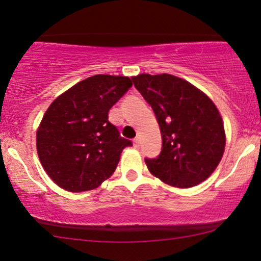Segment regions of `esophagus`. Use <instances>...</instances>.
Returning <instances> with one entry per match:
<instances>
[{"label": "esophagus", "mask_w": 261, "mask_h": 261, "mask_svg": "<svg viewBox=\"0 0 261 261\" xmlns=\"http://www.w3.org/2000/svg\"><path fill=\"white\" fill-rule=\"evenodd\" d=\"M140 138H138V137H136V138H135V140H134V147L135 148H140Z\"/></svg>", "instance_id": "obj_1"}]
</instances>
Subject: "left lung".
<instances>
[{"label": "left lung", "mask_w": 261, "mask_h": 261, "mask_svg": "<svg viewBox=\"0 0 261 261\" xmlns=\"http://www.w3.org/2000/svg\"><path fill=\"white\" fill-rule=\"evenodd\" d=\"M153 108L163 137L156 159H146L149 172L176 188L206 180L225 150V130L214 102L186 79L161 73L131 77Z\"/></svg>", "instance_id": "obj_1"}]
</instances>
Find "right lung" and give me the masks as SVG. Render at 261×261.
Instances as JSON below:
<instances>
[{
    "mask_svg": "<svg viewBox=\"0 0 261 261\" xmlns=\"http://www.w3.org/2000/svg\"><path fill=\"white\" fill-rule=\"evenodd\" d=\"M125 75L96 74L62 92L45 111L36 134L43 169L72 193L100 187L131 142L119 136L108 112L131 88Z\"/></svg>",
    "mask_w": 261,
    "mask_h": 261,
    "instance_id": "add662e5",
    "label": "right lung"
}]
</instances>
